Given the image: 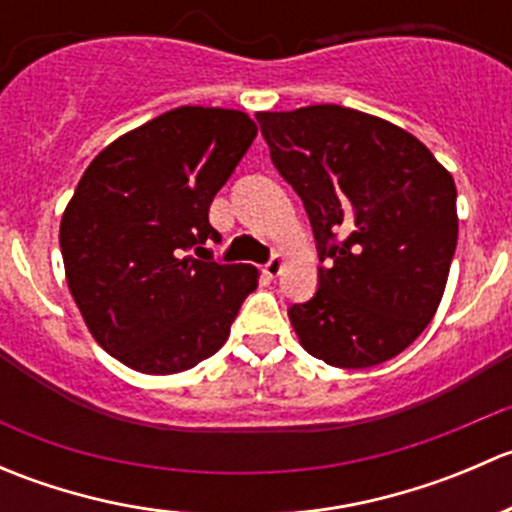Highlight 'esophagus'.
Listing matches in <instances>:
<instances>
[{
    "mask_svg": "<svg viewBox=\"0 0 512 512\" xmlns=\"http://www.w3.org/2000/svg\"><path fill=\"white\" fill-rule=\"evenodd\" d=\"M282 265H285V260H282L280 255H275V257H270V262H267L265 267H262V272H265L270 280H275V277L282 272Z\"/></svg>",
    "mask_w": 512,
    "mask_h": 512,
    "instance_id": "obj_1",
    "label": "esophagus"
}]
</instances>
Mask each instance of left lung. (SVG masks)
Returning a JSON list of instances; mask_svg holds the SVG:
<instances>
[{
  "label": "left lung",
  "instance_id": "8db88e82",
  "mask_svg": "<svg viewBox=\"0 0 512 512\" xmlns=\"http://www.w3.org/2000/svg\"><path fill=\"white\" fill-rule=\"evenodd\" d=\"M257 123L322 262L314 297L289 307L299 342L339 369L394 359L446 289L458 240L451 173L404 128L337 103Z\"/></svg>",
  "mask_w": 512,
  "mask_h": 512
}]
</instances>
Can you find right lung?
I'll return each instance as SVG.
<instances>
[{
    "label": "right lung",
    "instance_id": "add662e5",
    "mask_svg": "<svg viewBox=\"0 0 512 512\" xmlns=\"http://www.w3.org/2000/svg\"><path fill=\"white\" fill-rule=\"evenodd\" d=\"M255 136L247 113L180 106L103 148L76 185L59 232L66 282L121 364L178 374L225 344L257 270L210 257L203 245L223 237L208 210Z\"/></svg>",
    "mask_w": 512,
    "mask_h": 512
}]
</instances>
